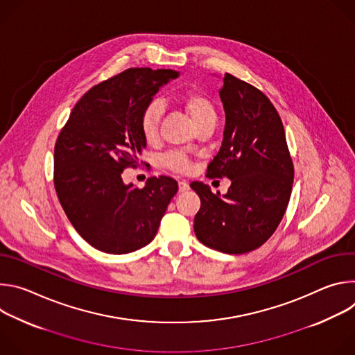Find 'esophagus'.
Instances as JSON below:
<instances>
[{"label":"esophagus","mask_w":355,"mask_h":355,"mask_svg":"<svg viewBox=\"0 0 355 355\" xmlns=\"http://www.w3.org/2000/svg\"><path fill=\"white\" fill-rule=\"evenodd\" d=\"M188 189H189L188 182H185V181H180V182H178V191H180V192H185V191H188Z\"/></svg>","instance_id":"esophagus-1"}]
</instances>
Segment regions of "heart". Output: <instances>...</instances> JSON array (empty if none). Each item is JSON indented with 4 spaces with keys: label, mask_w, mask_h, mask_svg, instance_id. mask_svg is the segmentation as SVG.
Here are the masks:
<instances>
[{
    "label": "heart",
    "mask_w": 355,
    "mask_h": 355,
    "mask_svg": "<svg viewBox=\"0 0 355 355\" xmlns=\"http://www.w3.org/2000/svg\"><path fill=\"white\" fill-rule=\"evenodd\" d=\"M178 104L187 112L195 128L205 123H215L216 111L215 105L208 95L199 89H188L177 96ZM163 116V107L157 101L147 104L140 115V132L143 137L151 143L156 141L160 130V121ZM162 164L180 174H187L192 168V162L182 151H170L163 159Z\"/></svg>",
    "instance_id": "heart-1"
}]
</instances>
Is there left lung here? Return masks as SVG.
Returning <instances> with one entry per match:
<instances>
[{
	"label": "left lung",
	"mask_w": 355,
	"mask_h": 355,
	"mask_svg": "<svg viewBox=\"0 0 355 355\" xmlns=\"http://www.w3.org/2000/svg\"><path fill=\"white\" fill-rule=\"evenodd\" d=\"M219 95L226 123L207 177H227L232 184L220 196L204 182H191L200 198L193 230L207 247L244 254L278 227L292 191L293 164L282 121L260 89L226 73Z\"/></svg>",
	"instance_id": "obj_1"
}]
</instances>
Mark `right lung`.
<instances>
[{
	"mask_svg": "<svg viewBox=\"0 0 355 355\" xmlns=\"http://www.w3.org/2000/svg\"><path fill=\"white\" fill-rule=\"evenodd\" d=\"M174 70L128 69L94 85L73 108L55 146V188L77 233L94 248L126 254L155 239L175 180L160 175L144 188L122 173L139 166L146 147L140 115Z\"/></svg>",
	"mask_w": 355,
	"mask_h": 355,
	"instance_id": "add662e5",
	"label": "right lung"
}]
</instances>
